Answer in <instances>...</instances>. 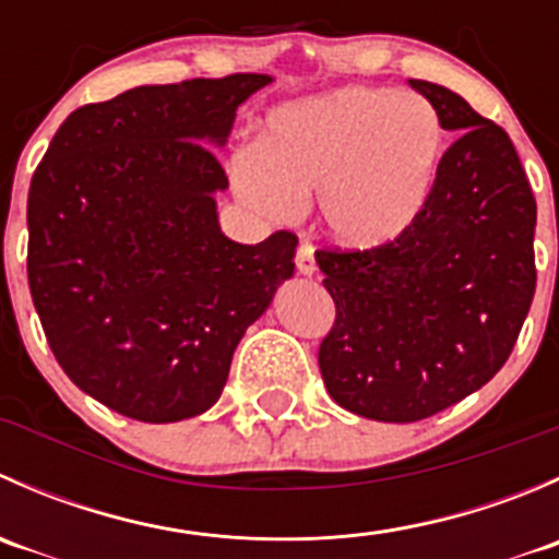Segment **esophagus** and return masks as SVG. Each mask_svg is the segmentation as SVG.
Segmentation results:
<instances>
[{
  "instance_id": "1",
  "label": "esophagus",
  "mask_w": 559,
  "mask_h": 559,
  "mask_svg": "<svg viewBox=\"0 0 559 559\" xmlns=\"http://www.w3.org/2000/svg\"><path fill=\"white\" fill-rule=\"evenodd\" d=\"M297 270H300V275H313L316 273V259H313V246L311 243H300V248H297Z\"/></svg>"
}]
</instances>
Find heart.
Masks as SVG:
<instances>
[{"label": "heart", "mask_w": 559, "mask_h": 559, "mask_svg": "<svg viewBox=\"0 0 559 559\" xmlns=\"http://www.w3.org/2000/svg\"><path fill=\"white\" fill-rule=\"evenodd\" d=\"M443 148L441 116L421 94L341 86L275 107L262 145L233 154L229 178L238 200L275 224L319 197L326 235L370 251L421 216Z\"/></svg>", "instance_id": "obj_1"}]
</instances>
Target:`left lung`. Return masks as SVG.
Instances as JSON below:
<instances>
[{
  "instance_id": "1",
  "label": "left lung",
  "mask_w": 559,
  "mask_h": 559,
  "mask_svg": "<svg viewBox=\"0 0 559 559\" xmlns=\"http://www.w3.org/2000/svg\"><path fill=\"white\" fill-rule=\"evenodd\" d=\"M408 83L456 134L425 211L389 246L316 253L337 311L319 348L326 392L397 425L487 384L535 295V197L514 143L460 94Z\"/></svg>"
}]
</instances>
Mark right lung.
<instances>
[{
    "label": "right lung",
    "instance_id": "right-lung-1",
    "mask_svg": "<svg viewBox=\"0 0 559 559\" xmlns=\"http://www.w3.org/2000/svg\"><path fill=\"white\" fill-rule=\"evenodd\" d=\"M273 83L240 72L138 86L78 107L29 186V289L72 384L151 425L205 414L248 326L295 275L297 238L218 227L238 107Z\"/></svg>",
    "mask_w": 559,
    "mask_h": 559
}]
</instances>
